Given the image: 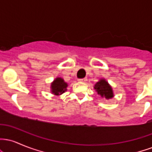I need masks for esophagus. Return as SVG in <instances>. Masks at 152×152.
<instances>
[{
    "label": "esophagus",
    "instance_id": "1",
    "mask_svg": "<svg viewBox=\"0 0 152 152\" xmlns=\"http://www.w3.org/2000/svg\"><path fill=\"white\" fill-rule=\"evenodd\" d=\"M78 81H80V82H86V81H87V79H86V78H79V79H78Z\"/></svg>",
    "mask_w": 152,
    "mask_h": 152
}]
</instances>
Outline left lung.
Here are the masks:
<instances>
[{
    "label": "left lung",
    "mask_w": 152,
    "mask_h": 152,
    "mask_svg": "<svg viewBox=\"0 0 152 152\" xmlns=\"http://www.w3.org/2000/svg\"><path fill=\"white\" fill-rule=\"evenodd\" d=\"M94 88L99 95H101L102 97H104L106 99H111L114 96L112 88L105 80L101 79L99 82H97L95 84Z\"/></svg>",
    "instance_id": "8db88e82"
}]
</instances>
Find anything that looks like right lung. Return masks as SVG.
Masks as SVG:
<instances>
[{
    "instance_id": "1",
    "label": "right lung",
    "mask_w": 152,
    "mask_h": 152,
    "mask_svg": "<svg viewBox=\"0 0 152 152\" xmlns=\"http://www.w3.org/2000/svg\"><path fill=\"white\" fill-rule=\"evenodd\" d=\"M67 83L61 78H57L51 83V91L55 95H59L65 92L67 87Z\"/></svg>"
}]
</instances>
